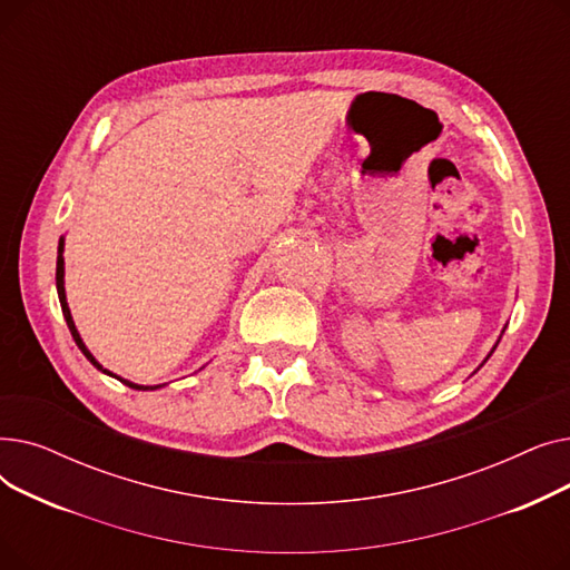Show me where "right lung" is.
<instances>
[{"mask_svg": "<svg viewBox=\"0 0 570 570\" xmlns=\"http://www.w3.org/2000/svg\"><path fill=\"white\" fill-rule=\"evenodd\" d=\"M62 252H65V239H59V249H57V273H55V279H57V295H59V305H62V314H65V318H67V325H69V331H71V337L76 340L78 348L85 353V357H87L89 363H92L97 370H101V372L110 374L108 370H104V367H101V365L95 361V355L85 348V344H82V340H80V335H78V331H76V325H73V318H71L69 305H67V295H65V258H62ZM110 376H115V374H110ZM115 379H119V376H115ZM119 381L127 383L129 387H136V391H147V387H149V385H136V383H131V381H125V379H119ZM155 387H157V385H155Z\"/></svg>", "mask_w": 570, "mask_h": 570, "instance_id": "obj_1", "label": "right lung"}]
</instances>
